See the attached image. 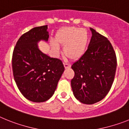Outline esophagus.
Listing matches in <instances>:
<instances>
[{"mask_svg":"<svg viewBox=\"0 0 129 129\" xmlns=\"http://www.w3.org/2000/svg\"><path fill=\"white\" fill-rule=\"evenodd\" d=\"M63 66H64L65 68H69L71 67V64L68 63H63Z\"/></svg>","mask_w":129,"mask_h":129,"instance_id":"1","label":"esophagus"}]
</instances>
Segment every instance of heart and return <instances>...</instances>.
I'll return each mask as SVG.
<instances>
[{
  "label": "heart",
  "instance_id": "b5f03b06",
  "mask_svg": "<svg viewBox=\"0 0 129 129\" xmlns=\"http://www.w3.org/2000/svg\"><path fill=\"white\" fill-rule=\"evenodd\" d=\"M54 40L51 41L52 51L58 54L60 51L59 44L63 45L65 55L72 60H77L84 54L88 41V32L83 28L68 26L56 32Z\"/></svg>",
  "mask_w": 129,
  "mask_h": 129
}]
</instances>
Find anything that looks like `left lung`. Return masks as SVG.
Returning a JSON list of instances; mask_svg holds the SVG:
<instances>
[{"label": "left lung", "instance_id": "left-lung-1", "mask_svg": "<svg viewBox=\"0 0 129 129\" xmlns=\"http://www.w3.org/2000/svg\"><path fill=\"white\" fill-rule=\"evenodd\" d=\"M92 33L87 51L71 66L75 76L71 81L74 95L80 103L92 105L109 92L115 77L117 58L106 37L90 28Z\"/></svg>", "mask_w": 129, "mask_h": 129}]
</instances>
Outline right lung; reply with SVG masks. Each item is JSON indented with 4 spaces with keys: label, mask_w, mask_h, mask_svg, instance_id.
<instances>
[{
    "label": "right lung",
    "mask_w": 129,
    "mask_h": 129,
    "mask_svg": "<svg viewBox=\"0 0 129 129\" xmlns=\"http://www.w3.org/2000/svg\"><path fill=\"white\" fill-rule=\"evenodd\" d=\"M47 25L31 29L21 36L12 55V69L18 89L28 100L41 103L51 98L64 71L62 61L40 51L38 43L48 41Z\"/></svg>",
    "instance_id": "1"
}]
</instances>
